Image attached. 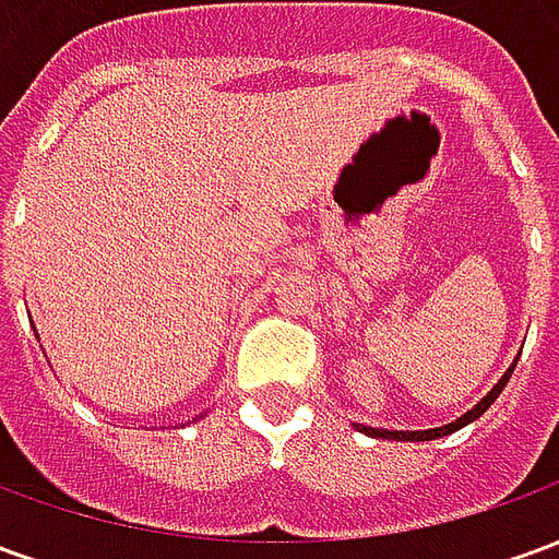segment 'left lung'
<instances>
[{
	"label": "left lung",
	"instance_id": "1",
	"mask_svg": "<svg viewBox=\"0 0 559 559\" xmlns=\"http://www.w3.org/2000/svg\"><path fill=\"white\" fill-rule=\"evenodd\" d=\"M512 371H515V365H512V368L506 371L503 380H500V383H497V386H493L491 392H488V395H485V399H481L479 404L473 407V411L464 413L461 419L449 421V425H443V428H431V431H383V428H365V425H362V431L371 433V437H389V440H413V443H419V440H433V437H445V433H452V431H457V428H464V425H469V421H473V419H479L481 413L488 411L493 401H497V395L503 392V386H506V383H509V377H512Z\"/></svg>",
	"mask_w": 559,
	"mask_h": 559
}]
</instances>
